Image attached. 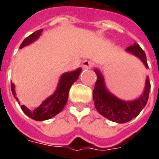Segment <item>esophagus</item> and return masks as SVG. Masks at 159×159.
<instances>
[{
	"label": "esophagus",
	"mask_w": 159,
	"mask_h": 159,
	"mask_svg": "<svg viewBox=\"0 0 159 159\" xmlns=\"http://www.w3.org/2000/svg\"><path fill=\"white\" fill-rule=\"evenodd\" d=\"M92 66H93V62H91V61H89V60H85V61H83V69H90V68H92Z\"/></svg>",
	"instance_id": "obj_1"
}]
</instances>
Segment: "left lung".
Wrapping results in <instances>:
<instances>
[{"label": "left lung", "instance_id": "1", "mask_svg": "<svg viewBox=\"0 0 159 159\" xmlns=\"http://www.w3.org/2000/svg\"><path fill=\"white\" fill-rule=\"evenodd\" d=\"M127 52L131 53L137 57L148 69L147 58L144 51L138 44L134 43L133 46L128 47L125 49ZM97 80L93 90V99L95 101V109L104 118L117 123H125L130 121L134 118L137 117L139 113L143 109L150 94V82L149 77L146 79L143 93L139 98L133 101H123L116 97L111 92L108 91L105 86L104 79L99 70L95 69Z\"/></svg>", "mask_w": 159, "mask_h": 159}]
</instances>
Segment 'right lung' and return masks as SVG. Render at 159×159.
Segmentation results:
<instances>
[{"instance_id": "add662e5", "label": "right lung", "mask_w": 159, "mask_h": 159, "mask_svg": "<svg viewBox=\"0 0 159 159\" xmlns=\"http://www.w3.org/2000/svg\"><path fill=\"white\" fill-rule=\"evenodd\" d=\"M42 29L38 30L34 32V34L29 35L27 38H25L22 44L19 47V48H23L24 47L28 46L29 44L33 43L34 41L37 40L40 36L42 33ZM81 72V68H79L73 71H69L64 73L58 83L57 89L55 91V93L49 97H48L45 101L42 102V103L40 106L37 107L34 110H30L25 105H21L22 111L25 114H26L29 118L37 120V121H42V120H47L53 118L57 114L62 111L64 109L67 100H68V95H69V91H70V87L73 83L78 80ZM11 91L16 99L18 101L17 97L16 96L15 85L11 81Z\"/></svg>"}]
</instances>
